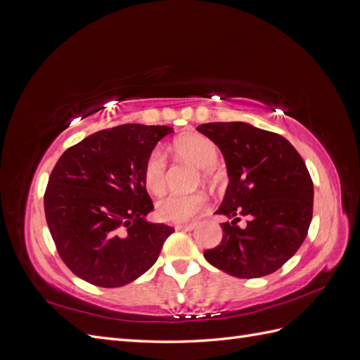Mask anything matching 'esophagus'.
Returning <instances> with one entry per match:
<instances>
[{"label":"esophagus","mask_w":360,"mask_h":360,"mask_svg":"<svg viewBox=\"0 0 360 360\" xmlns=\"http://www.w3.org/2000/svg\"><path fill=\"white\" fill-rule=\"evenodd\" d=\"M174 228L179 231H191V230H193L195 225L193 224H183V225H174Z\"/></svg>","instance_id":"obj_1"}]
</instances>
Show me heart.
<instances>
[{
  "instance_id": "obj_1",
  "label": "heart",
  "mask_w": 360,
  "mask_h": 360,
  "mask_svg": "<svg viewBox=\"0 0 360 360\" xmlns=\"http://www.w3.org/2000/svg\"><path fill=\"white\" fill-rule=\"evenodd\" d=\"M176 153L195 167L202 168V180H210V168L217 160V150L210 139L197 134H188L180 136L174 143ZM143 180L148 192L160 195L167 186V159L160 148H155L148 155L144 169ZM207 207V198L201 192L195 193H168L162 197L156 204V214L160 221L171 224H184L192 221Z\"/></svg>"
}]
</instances>
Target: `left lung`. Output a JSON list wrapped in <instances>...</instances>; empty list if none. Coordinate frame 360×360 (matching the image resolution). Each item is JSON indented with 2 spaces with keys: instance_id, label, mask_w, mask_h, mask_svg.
Here are the masks:
<instances>
[{
  "instance_id": "8db88e82",
  "label": "left lung",
  "mask_w": 360,
  "mask_h": 360,
  "mask_svg": "<svg viewBox=\"0 0 360 360\" xmlns=\"http://www.w3.org/2000/svg\"><path fill=\"white\" fill-rule=\"evenodd\" d=\"M198 132L221 148L228 184L217 214L222 240L205 259L237 278L274 274L297 252L312 219L314 184L302 156L288 141L248 123H205ZM240 215L250 221L243 231Z\"/></svg>"
}]
</instances>
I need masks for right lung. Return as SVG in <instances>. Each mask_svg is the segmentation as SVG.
Here are the masks:
<instances>
[{"label":"right lung","mask_w":360,"mask_h":360,"mask_svg":"<svg viewBox=\"0 0 360 360\" xmlns=\"http://www.w3.org/2000/svg\"><path fill=\"white\" fill-rule=\"evenodd\" d=\"M168 126L122 124L69 147L53 167L45 214L57 252L76 276L103 288L135 281L156 263L174 228L151 224L144 163Z\"/></svg>","instance_id":"obj_1"}]
</instances>
